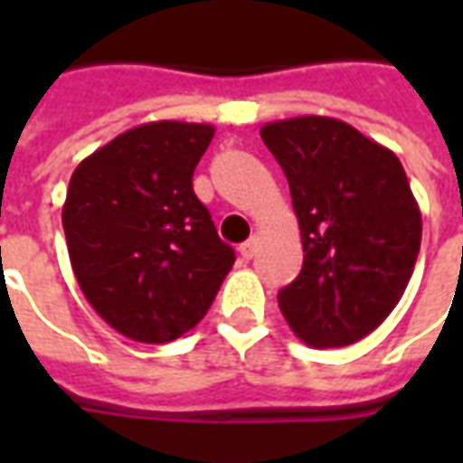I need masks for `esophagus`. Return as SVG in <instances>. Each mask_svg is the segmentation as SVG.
Listing matches in <instances>:
<instances>
[{"label":"esophagus","mask_w":463,"mask_h":463,"mask_svg":"<svg viewBox=\"0 0 463 463\" xmlns=\"http://www.w3.org/2000/svg\"><path fill=\"white\" fill-rule=\"evenodd\" d=\"M255 252H258V238H250V241H245L241 245L242 260H252V258H255Z\"/></svg>","instance_id":"esophagus-1"}]
</instances>
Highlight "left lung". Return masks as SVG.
<instances>
[{"mask_svg":"<svg viewBox=\"0 0 463 463\" xmlns=\"http://www.w3.org/2000/svg\"><path fill=\"white\" fill-rule=\"evenodd\" d=\"M265 146L290 183L302 270L278 292L292 332L315 349L377 330L414 272L421 213L394 153L330 116L265 123Z\"/></svg>","mask_w":463,"mask_h":463,"instance_id":"8db88e82","label":"left lung"}]
</instances>
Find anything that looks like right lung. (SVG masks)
<instances>
[{"label":"right lung","mask_w":463,"mask_h":463,"mask_svg":"<svg viewBox=\"0 0 463 463\" xmlns=\"http://www.w3.org/2000/svg\"><path fill=\"white\" fill-rule=\"evenodd\" d=\"M208 123L153 121L76 165L61 222L79 288L123 337L163 345L193 330L235 252L193 193Z\"/></svg>","instance_id":"right-lung-1"}]
</instances>
